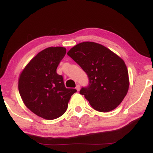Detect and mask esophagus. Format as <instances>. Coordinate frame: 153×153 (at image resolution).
I'll list each match as a JSON object with an SVG mask.
<instances>
[{"mask_svg":"<svg viewBox=\"0 0 153 153\" xmlns=\"http://www.w3.org/2000/svg\"><path fill=\"white\" fill-rule=\"evenodd\" d=\"M75 88H76V90L78 91H80V85H76V87H75Z\"/></svg>","mask_w":153,"mask_h":153,"instance_id":"obj_1","label":"esophagus"}]
</instances>
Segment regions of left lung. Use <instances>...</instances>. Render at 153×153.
<instances>
[{"label": "left lung", "mask_w": 153, "mask_h": 153, "mask_svg": "<svg viewBox=\"0 0 153 153\" xmlns=\"http://www.w3.org/2000/svg\"><path fill=\"white\" fill-rule=\"evenodd\" d=\"M68 54L86 73L88 86L82 88L95 110L108 112L122 103L129 86V75L124 60L100 44L84 42L75 45Z\"/></svg>", "instance_id": "8db88e82"}]
</instances>
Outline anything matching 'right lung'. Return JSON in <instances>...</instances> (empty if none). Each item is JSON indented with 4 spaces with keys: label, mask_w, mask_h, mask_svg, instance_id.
<instances>
[{
    "label": "right lung",
    "mask_w": 153,
    "mask_h": 153,
    "mask_svg": "<svg viewBox=\"0 0 153 153\" xmlns=\"http://www.w3.org/2000/svg\"><path fill=\"white\" fill-rule=\"evenodd\" d=\"M66 54L62 47L45 49L26 65L19 78V91L25 106L42 118L52 120L68 108L76 90L66 88L57 68Z\"/></svg>",
    "instance_id": "right-lung-1"
}]
</instances>
